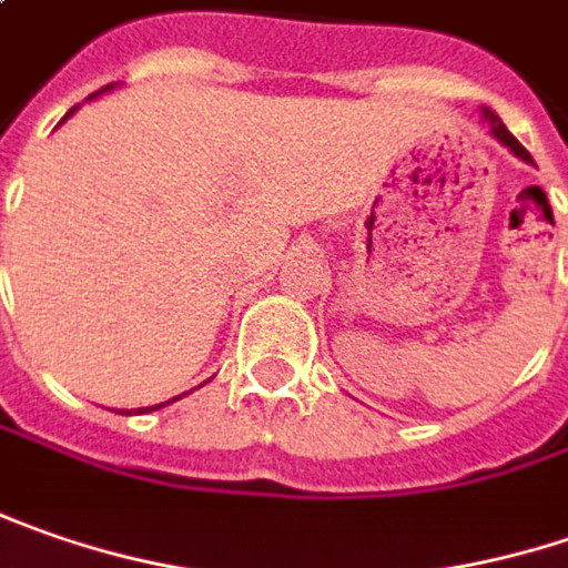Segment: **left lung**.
Here are the masks:
<instances>
[{
	"label": "left lung",
	"instance_id": "left-lung-1",
	"mask_svg": "<svg viewBox=\"0 0 568 568\" xmlns=\"http://www.w3.org/2000/svg\"><path fill=\"white\" fill-rule=\"evenodd\" d=\"M483 116H486V123H489V126H493V136L499 139V142H503V145H508V149H511V152H515V155H518V159L530 161L528 149H525V145H521V142H518V139L511 136V133H508V130H506V123H503V120H499V116H496V113L489 111V108H483Z\"/></svg>",
	"mask_w": 568,
	"mask_h": 568
}]
</instances>
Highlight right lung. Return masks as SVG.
I'll return each instance as SVG.
<instances>
[{"label":"right lung","mask_w":568,"mask_h":568,"mask_svg":"<svg viewBox=\"0 0 568 568\" xmlns=\"http://www.w3.org/2000/svg\"><path fill=\"white\" fill-rule=\"evenodd\" d=\"M108 88H113V85H108ZM108 88H101V91H108ZM101 91H98V94H101ZM91 98H94V94H91ZM72 113H75V108L65 113V116H72ZM174 400H178V397H174ZM168 404H171V400H168ZM161 407H164V404H159V407H142L139 413H149V409H161ZM120 413H123V409H120ZM126 416H130V409H126Z\"/></svg>","instance_id":"right-lung-1"}]
</instances>
